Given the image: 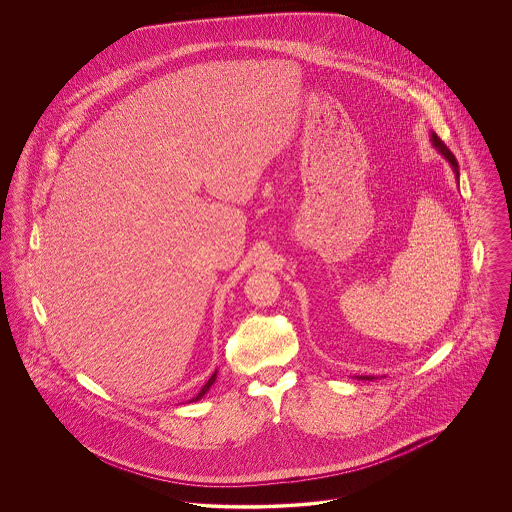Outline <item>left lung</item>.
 <instances>
[{"label":"left lung","mask_w":512,"mask_h":512,"mask_svg":"<svg viewBox=\"0 0 512 512\" xmlns=\"http://www.w3.org/2000/svg\"><path fill=\"white\" fill-rule=\"evenodd\" d=\"M430 142H432V146L436 147L439 153L445 157V161L451 165V169H453V173H455V177H457V183H459V165H457L455 155L439 140L438 134L432 132V140H430ZM357 378H359V380H374V376H357Z\"/></svg>","instance_id":"obj_1"}]
</instances>
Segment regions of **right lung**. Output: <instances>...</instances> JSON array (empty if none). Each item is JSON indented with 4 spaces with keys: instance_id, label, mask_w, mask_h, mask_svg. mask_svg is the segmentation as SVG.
Instances as JSON below:
<instances>
[{
    "instance_id": "1",
    "label": "right lung",
    "mask_w": 512,
    "mask_h": 512,
    "mask_svg": "<svg viewBox=\"0 0 512 512\" xmlns=\"http://www.w3.org/2000/svg\"><path fill=\"white\" fill-rule=\"evenodd\" d=\"M215 380H217V370H215V372H213V376H211V378H209V380H207V384H205V386H203V388H201V392H199V394H197V396H195V398H191V400H189V402H197V400H201V398H203V396H205V394H207V392H209V390H211V386H213V384H215Z\"/></svg>"
}]
</instances>
